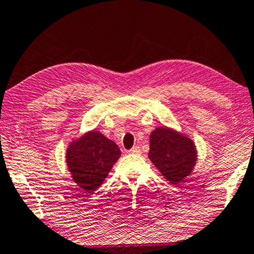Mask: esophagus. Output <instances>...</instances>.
<instances>
[{"label":"esophagus","mask_w":254,"mask_h":254,"mask_svg":"<svg viewBox=\"0 0 254 254\" xmlns=\"http://www.w3.org/2000/svg\"><path fill=\"white\" fill-rule=\"evenodd\" d=\"M128 152H129L130 154L138 155V154H140V149H139V146H134V147H132V149H130Z\"/></svg>","instance_id":"34e87169"}]
</instances>
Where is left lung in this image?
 Returning a JSON list of instances; mask_svg holds the SVG:
<instances>
[{
	"label": "left lung",
	"mask_w": 254,
	"mask_h": 254,
	"mask_svg": "<svg viewBox=\"0 0 254 254\" xmlns=\"http://www.w3.org/2000/svg\"><path fill=\"white\" fill-rule=\"evenodd\" d=\"M149 158L168 182L178 184L192 173L196 150L189 137L170 128L159 127L150 135Z\"/></svg>",
	"instance_id": "obj_1"
}]
</instances>
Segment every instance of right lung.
Here are the masks:
<instances>
[{
    "instance_id": "1",
    "label": "right lung",
    "mask_w": 254,
    "mask_h": 254,
    "mask_svg": "<svg viewBox=\"0 0 254 254\" xmlns=\"http://www.w3.org/2000/svg\"><path fill=\"white\" fill-rule=\"evenodd\" d=\"M120 154L114 140L93 130L70 144L65 160L73 182L85 192L93 193L102 185Z\"/></svg>"
}]
</instances>
